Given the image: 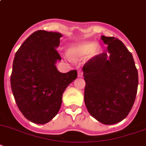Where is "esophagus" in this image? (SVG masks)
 <instances>
[{
    "label": "esophagus",
    "mask_w": 146,
    "mask_h": 146,
    "mask_svg": "<svg viewBox=\"0 0 146 146\" xmlns=\"http://www.w3.org/2000/svg\"><path fill=\"white\" fill-rule=\"evenodd\" d=\"M78 78H82L83 77V72L82 71H78Z\"/></svg>",
    "instance_id": "obj_1"
}]
</instances>
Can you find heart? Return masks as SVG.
<instances>
[{"instance_id":"heart-1","label":"heart","mask_w":146,"mask_h":146,"mask_svg":"<svg viewBox=\"0 0 146 146\" xmlns=\"http://www.w3.org/2000/svg\"><path fill=\"white\" fill-rule=\"evenodd\" d=\"M100 50L101 46L99 44L84 42L71 45L68 50V53L71 58L78 60L84 57L88 54L91 57L96 56Z\"/></svg>"}]
</instances>
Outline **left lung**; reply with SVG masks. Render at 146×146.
<instances>
[{
  "label": "left lung",
  "instance_id": "obj_1",
  "mask_svg": "<svg viewBox=\"0 0 146 146\" xmlns=\"http://www.w3.org/2000/svg\"><path fill=\"white\" fill-rule=\"evenodd\" d=\"M108 50L90 59L83 67L88 111L104 125L122 121L135 102L138 72L133 56L119 38L102 36Z\"/></svg>",
  "mask_w": 146,
  "mask_h": 146
}]
</instances>
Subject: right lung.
Wrapping results in <instances>:
<instances>
[{"mask_svg": "<svg viewBox=\"0 0 146 146\" xmlns=\"http://www.w3.org/2000/svg\"><path fill=\"white\" fill-rule=\"evenodd\" d=\"M62 34L38 31L15 53L11 74V89L19 109L36 124L50 121L60 110L62 94L78 77L77 70L61 73L56 62Z\"/></svg>", "mask_w": 146, "mask_h": 146, "instance_id": "obj_1", "label": "right lung"}]
</instances>
